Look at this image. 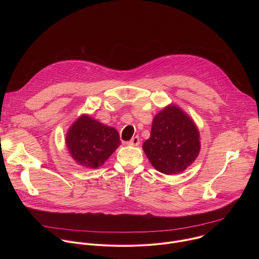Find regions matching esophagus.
<instances>
[{"label": "esophagus", "instance_id": "34e87169", "mask_svg": "<svg viewBox=\"0 0 259 259\" xmlns=\"http://www.w3.org/2000/svg\"><path fill=\"white\" fill-rule=\"evenodd\" d=\"M139 142H140V139H139V136H134V137H132L131 138V140H129L128 142H127V144H129V145H138L139 144Z\"/></svg>", "mask_w": 259, "mask_h": 259}]
</instances>
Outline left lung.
Wrapping results in <instances>:
<instances>
[{
    "mask_svg": "<svg viewBox=\"0 0 259 259\" xmlns=\"http://www.w3.org/2000/svg\"><path fill=\"white\" fill-rule=\"evenodd\" d=\"M143 151L158 171L168 175L179 173L198 157L199 131L180 108L169 105L155 117Z\"/></svg>",
    "mask_w": 259,
    "mask_h": 259,
    "instance_id": "8db88e82",
    "label": "left lung"
}]
</instances>
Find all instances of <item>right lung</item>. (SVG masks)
I'll list each match as a JSON object with an SVG mask.
<instances>
[{
    "mask_svg": "<svg viewBox=\"0 0 259 259\" xmlns=\"http://www.w3.org/2000/svg\"><path fill=\"white\" fill-rule=\"evenodd\" d=\"M121 144L119 133L88 116L80 117L66 134L67 149L78 164L98 168Z\"/></svg>",
    "mask_w": 259,
    "mask_h": 259,
    "instance_id": "add662e5",
    "label": "right lung"
}]
</instances>
